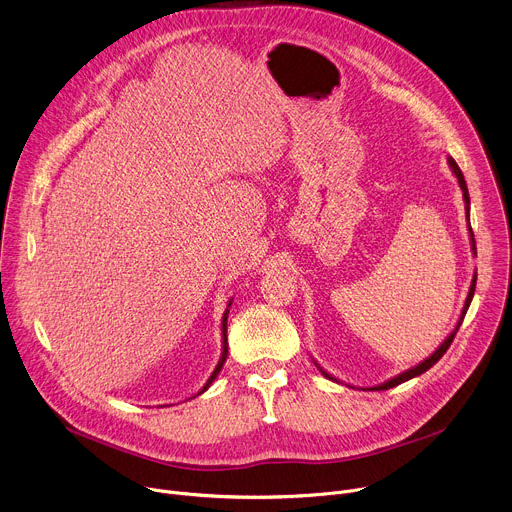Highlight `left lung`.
<instances>
[{
    "label": "left lung",
    "mask_w": 512,
    "mask_h": 512,
    "mask_svg": "<svg viewBox=\"0 0 512 512\" xmlns=\"http://www.w3.org/2000/svg\"><path fill=\"white\" fill-rule=\"evenodd\" d=\"M447 163H449V169H451V173L457 177V183H459V188H461V192H463V202H466V216H468V230H470V243H472V253L476 255V241H474V232H472V226H470V194H468V185H466V179H463V173H461V169L457 167V163L453 161V157H447ZM474 290H476V273H474V277H472V284H470V292H468V298H466V304H463V308H461V314H459V320H457V324H455V329L449 333V337L425 359V361H421L418 365H414V367H410V369H406V371H402V374H398V376H394V378H390V380H386L384 384H378V386H371V388H363V390H369V392H380V390H388V388H394V386H398V384H404V382H408V380H412V378H416V376H421V374H425L427 369H431L443 355H445V351L449 349V345L453 343V337L457 335V331H459V327H461V322H463V316H466V312H468V308H470V304H472V298H474ZM314 365L320 369V374L324 376V378H329V380H333V382H339L335 376H331L329 371H324L316 361H314ZM353 388V386H351Z\"/></svg>",
    "instance_id": "1"
}]
</instances>
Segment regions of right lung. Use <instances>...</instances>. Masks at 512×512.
Masks as SVG:
<instances>
[{
    "instance_id": "obj_1",
    "label": "right lung",
    "mask_w": 512,
    "mask_h": 512,
    "mask_svg": "<svg viewBox=\"0 0 512 512\" xmlns=\"http://www.w3.org/2000/svg\"><path fill=\"white\" fill-rule=\"evenodd\" d=\"M230 304H232V300L226 304V310H224V314H222V327H220V331H222V353H220V359H218V363H216V367H214V371H212V376L208 378V382L204 384V388H202L198 394H202V392H206V390L210 388V384L216 380V376L220 374V369H222V365H224V361H226V355H228V343H226V320H228V308H230Z\"/></svg>"
}]
</instances>
